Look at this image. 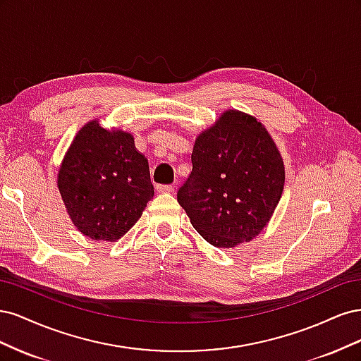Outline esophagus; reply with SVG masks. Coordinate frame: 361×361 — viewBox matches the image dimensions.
Instances as JSON below:
<instances>
[{"mask_svg": "<svg viewBox=\"0 0 361 361\" xmlns=\"http://www.w3.org/2000/svg\"><path fill=\"white\" fill-rule=\"evenodd\" d=\"M157 191L158 192H173L174 188L171 185H157Z\"/></svg>", "mask_w": 361, "mask_h": 361, "instance_id": "1", "label": "esophagus"}]
</instances>
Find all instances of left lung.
<instances>
[{
    "label": "left lung",
    "instance_id": "1",
    "mask_svg": "<svg viewBox=\"0 0 361 361\" xmlns=\"http://www.w3.org/2000/svg\"><path fill=\"white\" fill-rule=\"evenodd\" d=\"M191 162L178 202L207 243L232 248L264 231L285 185L281 155L264 125L224 111L195 138Z\"/></svg>",
    "mask_w": 361,
    "mask_h": 361
}]
</instances>
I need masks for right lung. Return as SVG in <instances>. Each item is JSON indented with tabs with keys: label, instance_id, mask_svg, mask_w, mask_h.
Wrapping results in <instances>:
<instances>
[{
	"label": "right lung",
	"instance_id": "add662e5",
	"mask_svg": "<svg viewBox=\"0 0 361 361\" xmlns=\"http://www.w3.org/2000/svg\"><path fill=\"white\" fill-rule=\"evenodd\" d=\"M57 185L72 223L94 241H117L154 197L147 158L125 130L84 125L60 166Z\"/></svg>",
	"mask_w": 361,
	"mask_h": 361
}]
</instances>
